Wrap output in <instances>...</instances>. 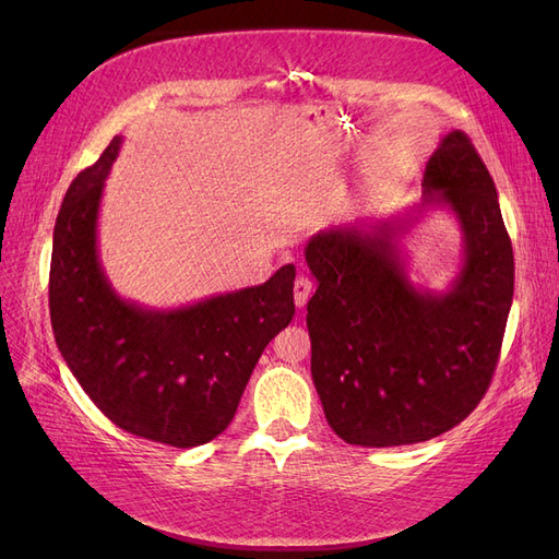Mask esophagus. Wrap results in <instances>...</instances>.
Here are the masks:
<instances>
[{
  "label": "esophagus",
  "instance_id": "1",
  "mask_svg": "<svg viewBox=\"0 0 559 559\" xmlns=\"http://www.w3.org/2000/svg\"><path fill=\"white\" fill-rule=\"evenodd\" d=\"M310 294H312V282L308 277H298L294 282V302H296V308H306Z\"/></svg>",
  "mask_w": 559,
  "mask_h": 559
}]
</instances>
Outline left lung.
<instances>
[{
    "mask_svg": "<svg viewBox=\"0 0 559 559\" xmlns=\"http://www.w3.org/2000/svg\"><path fill=\"white\" fill-rule=\"evenodd\" d=\"M417 210L321 230L306 247L312 380L329 427L349 445L429 441L485 396L513 302V247L499 195L462 130L438 144ZM427 209H448L465 261L445 293L409 282L400 238Z\"/></svg>",
    "mask_w": 559,
    "mask_h": 559,
    "instance_id": "obj_1",
    "label": "left lung"
}]
</instances>
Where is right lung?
<instances>
[{"instance_id":"add662e5","label":"right lung","mask_w":559,"mask_h":559,"mask_svg":"<svg viewBox=\"0 0 559 559\" xmlns=\"http://www.w3.org/2000/svg\"><path fill=\"white\" fill-rule=\"evenodd\" d=\"M121 142L116 134L64 193L50 253V324L72 376L116 427L195 448L230 425L265 345L294 319L296 267L175 310L118 296L99 263L97 214Z\"/></svg>"}]
</instances>
